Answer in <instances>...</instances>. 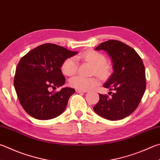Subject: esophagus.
<instances>
[{
    "instance_id": "1",
    "label": "esophagus",
    "mask_w": 160,
    "mask_h": 160,
    "mask_svg": "<svg viewBox=\"0 0 160 160\" xmlns=\"http://www.w3.org/2000/svg\"><path fill=\"white\" fill-rule=\"evenodd\" d=\"M75 91H76L77 93H86L87 90H81V89H75Z\"/></svg>"
}]
</instances>
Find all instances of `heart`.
<instances>
[{"instance_id": "1", "label": "heart", "mask_w": 160, "mask_h": 160, "mask_svg": "<svg viewBox=\"0 0 160 160\" xmlns=\"http://www.w3.org/2000/svg\"><path fill=\"white\" fill-rule=\"evenodd\" d=\"M78 58H81L86 62L94 65L93 73L99 78H105L109 74L110 67L106 63V57L100 52L94 50H88ZM78 61L76 57H70L66 58L62 63V72L67 76H71L77 71ZM69 84L72 88L81 90H88L92 89L97 85V82L94 78H85L80 75L72 78L69 81Z\"/></svg>"}]
</instances>
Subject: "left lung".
I'll list each match as a JSON object with an SVG mask.
<instances>
[{
  "mask_svg": "<svg viewBox=\"0 0 160 160\" xmlns=\"http://www.w3.org/2000/svg\"><path fill=\"white\" fill-rule=\"evenodd\" d=\"M95 50L105 51L111 58L113 72L104 84L111 97L99 94L94 112L109 120H120L132 114L146 90V72L140 56L133 48L118 40L103 42Z\"/></svg>",
  "mask_w": 160,
  "mask_h": 160,
  "instance_id": "obj_1",
  "label": "left lung"
}]
</instances>
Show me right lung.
Listing matches in <instances>:
<instances>
[{
    "label": "right lung",
    "mask_w": 160,
    "mask_h": 160,
    "mask_svg": "<svg viewBox=\"0 0 160 160\" xmlns=\"http://www.w3.org/2000/svg\"><path fill=\"white\" fill-rule=\"evenodd\" d=\"M61 46L47 43L28 52L20 59L14 79L19 102L28 115L38 120H50L64 111L75 90L62 88L50 92V88L64 85L61 70L66 58L77 54Z\"/></svg>",
    "instance_id": "1"
}]
</instances>
